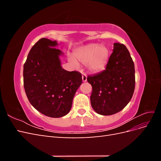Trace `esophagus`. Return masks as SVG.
Wrapping results in <instances>:
<instances>
[{
  "label": "esophagus",
  "mask_w": 161,
  "mask_h": 161,
  "mask_svg": "<svg viewBox=\"0 0 161 161\" xmlns=\"http://www.w3.org/2000/svg\"><path fill=\"white\" fill-rule=\"evenodd\" d=\"M82 81H83V82L86 81L87 77H86V75L85 74V73H82Z\"/></svg>",
  "instance_id": "obj_1"
}]
</instances>
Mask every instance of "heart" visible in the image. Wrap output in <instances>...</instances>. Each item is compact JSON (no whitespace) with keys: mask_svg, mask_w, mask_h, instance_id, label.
I'll use <instances>...</instances> for the list:
<instances>
[{"mask_svg":"<svg viewBox=\"0 0 161 161\" xmlns=\"http://www.w3.org/2000/svg\"><path fill=\"white\" fill-rule=\"evenodd\" d=\"M75 57L76 62L70 58L72 64L78 66L79 64H86L89 69L92 72H98L103 70L108 64L109 60V50L104 45L90 43L78 50Z\"/></svg>","mask_w":161,"mask_h":161,"instance_id":"heart-1","label":"heart"}]
</instances>
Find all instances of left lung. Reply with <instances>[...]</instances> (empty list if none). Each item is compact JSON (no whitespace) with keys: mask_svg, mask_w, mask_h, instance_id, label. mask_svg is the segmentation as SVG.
<instances>
[{"mask_svg":"<svg viewBox=\"0 0 161 161\" xmlns=\"http://www.w3.org/2000/svg\"><path fill=\"white\" fill-rule=\"evenodd\" d=\"M105 69L88 76L92 86L91 103L97 114H115L122 110L131 100L135 89L134 64L124 44L114 43Z\"/></svg>","mask_w":161,"mask_h":161,"instance_id":"8db88e82","label":"left lung"}]
</instances>
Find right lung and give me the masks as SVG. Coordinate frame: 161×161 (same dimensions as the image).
<instances>
[{"mask_svg": "<svg viewBox=\"0 0 161 161\" xmlns=\"http://www.w3.org/2000/svg\"><path fill=\"white\" fill-rule=\"evenodd\" d=\"M56 41L42 38L28 53L23 66V85L27 99L34 108L51 118L69 114L82 75L62 69L61 50Z\"/></svg>", "mask_w": 161, "mask_h": 161, "instance_id": "right-lung-1", "label": "right lung"}]
</instances>
